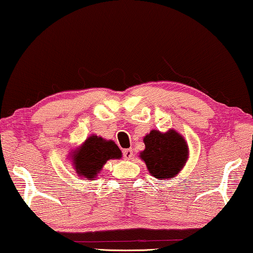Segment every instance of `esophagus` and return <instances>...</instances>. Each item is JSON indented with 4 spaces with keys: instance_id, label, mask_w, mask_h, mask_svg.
<instances>
[{
    "instance_id": "1",
    "label": "esophagus",
    "mask_w": 253,
    "mask_h": 253,
    "mask_svg": "<svg viewBox=\"0 0 253 253\" xmlns=\"http://www.w3.org/2000/svg\"><path fill=\"white\" fill-rule=\"evenodd\" d=\"M123 154H124V158H125L126 160H129V159H131V157H133V150L131 149L124 150Z\"/></svg>"
}]
</instances>
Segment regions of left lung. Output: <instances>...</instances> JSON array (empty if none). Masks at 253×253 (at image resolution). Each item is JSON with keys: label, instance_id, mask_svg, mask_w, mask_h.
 <instances>
[{"label": "left lung", "instance_id": "obj_1", "mask_svg": "<svg viewBox=\"0 0 253 253\" xmlns=\"http://www.w3.org/2000/svg\"><path fill=\"white\" fill-rule=\"evenodd\" d=\"M143 142L145 149L139 153V158L153 177L167 180L182 170L188 158V146L179 133L174 129L166 133L152 129Z\"/></svg>", "mask_w": 253, "mask_h": 253}]
</instances>
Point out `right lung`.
Instances as JSON below:
<instances>
[{
    "mask_svg": "<svg viewBox=\"0 0 253 253\" xmlns=\"http://www.w3.org/2000/svg\"><path fill=\"white\" fill-rule=\"evenodd\" d=\"M122 151L114 141L96 135L89 136L73 153L74 167L78 176L93 180L110 159H120Z\"/></svg>",
    "mask_w": 253,
    "mask_h": 253,
    "instance_id": "right-lung-1",
    "label": "right lung"
}]
</instances>
